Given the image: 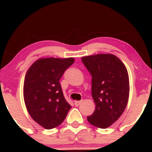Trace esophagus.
<instances>
[{
    "label": "esophagus",
    "instance_id": "obj_1",
    "mask_svg": "<svg viewBox=\"0 0 152 152\" xmlns=\"http://www.w3.org/2000/svg\"><path fill=\"white\" fill-rule=\"evenodd\" d=\"M82 101H76V102H74L75 106H76V107H78V106H79L81 104V103H82Z\"/></svg>",
    "mask_w": 152,
    "mask_h": 152
}]
</instances>
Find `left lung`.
Returning <instances> with one entry per match:
<instances>
[{"label":"left lung","instance_id":"obj_1","mask_svg":"<svg viewBox=\"0 0 152 152\" xmlns=\"http://www.w3.org/2000/svg\"><path fill=\"white\" fill-rule=\"evenodd\" d=\"M92 76V97L96 104L89 123L96 127L110 126L123 114L129 95L126 68L115 55L100 53L82 57Z\"/></svg>","mask_w":152,"mask_h":152}]
</instances>
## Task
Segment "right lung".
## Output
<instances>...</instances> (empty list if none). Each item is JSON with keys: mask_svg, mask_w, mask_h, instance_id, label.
Masks as SVG:
<instances>
[{"mask_svg": "<svg viewBox=\"0 0 152 152\" xmlns=\"http://www.w3.org/2000/svg\"><path fill=\"white\" fill-rule=\"evenodd\" d=\"M74 61L71 57L39 59L26 74V107L32 119L46 129L60 125L71 108L64 97L59 79Z\"/></svg>", "mask_w": 152, "mask_h": 152, "instance_id": "obj_1", "label": "right lung"}]
</instances>
